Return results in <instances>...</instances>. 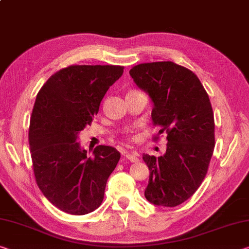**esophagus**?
<instances>
[{
	"instance_id": "34e87169",
	"label": "esophagus",
	"mask_w": 249,
	"mask_h": 249,
	"mask_svg": "<svg viewBox=\"0 0 249 249\" xmlns=\"http://www.w3.org/2000/svg\"><path fill=\"white\" fill-rule=\"evenodd\" d=\"M124 156L128 160H131L132 163H137L140 160L139 155H137L136 152H125Z\"/></svg>"
}]
</instances>
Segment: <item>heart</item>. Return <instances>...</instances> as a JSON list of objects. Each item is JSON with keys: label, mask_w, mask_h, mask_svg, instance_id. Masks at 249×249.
<instances>
[{"label": "heart", "mask_w": 249, "mask_h": 249, "mask_svg": "<svg viewBox=\"0 0 249 249\" xmlns=\"http://www.w3.org/2000/svg\"><path fill=\"white\" fill-rule=\"evenodd\" d=\"M129 133H131L129 131H126V132H125V134H126V135H127V136H129Z\"/></svg>", "instance_id": "obj_1"}]
</instances>
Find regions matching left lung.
<instances>
[{"mask_svg": "<svg viewBox=\"0 0 249 249\" xmlns=\"http://www.w3.org/2000/svg\"><path fill=\"white\" fill-rule=\"evenodd\" d=\"M129 75L152 98L153 124L167 134L163 156L143 155L151 172L145 197L157 206L175 207L193 196L207 174L215 146L210 97L191 70L171 61L139 64Z\"/></svg>", "mask_w": 249, "mask_h": 249, "instance_id": "left-lung-1", "label": "left lung"}]
</instances>
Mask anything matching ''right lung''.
I'll return each mask as SVG.
<instances>
[{
	"label": "right lung",
	"instance_id": "add662e5",
	"mask_svg": "<svg viewBox=\"0 0 249 249\" xmlns=\"http://www.w3.org/2000/svg\"><path fill=\"white\" fill-rule=\"evenodd\" d=\"M123 72L116 65H71L37 93L29 129L35 179L43 195L68 214L85 215L100 207L121 159L116 148L105 145L88 156L76 141Z\"/></svg>",
	"mask_w": 249,
	"mask_h": 249
}]
</instances>
